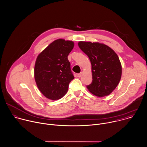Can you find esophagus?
Wrapping results in <instances>:
<instances>
[{"label":"esophagus","mask_w":147,"mask_h":147,"mask_svg":"<svg viewBox=\"0 0 147 147\" xmlns=\"http://www.w3.org/2000/svg\"><path fill=\"white\" fill-rule=\"evenodd\" d=\"M82 75H83V72H80V73L78 74H77V76H78V77H79V78H80V77H81V76H82Z\"/></svg>","instance_id":"obj_1"}]
</instances>
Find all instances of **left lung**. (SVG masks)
I'll list each match as a JSON object with an SVG mask.
<instances>
[{
  "label": "left lung",
  "instance_id": "8db88e82",
  "mask_svg": "<svg viewBox=\"0 0 147 147\" xmlns=\"http://www.w3.org/2000/svg\"><path fill=\"white\" fill-rule=\"evenodd\" d=\"M78 45L91 64L92 81L87 89L98 97L109 95L121 78L122 66L118 55L107 45L98 42L79 41Z\"/></svg>",
  "mask_w": 147,
  "mask_h": 147
}]
</instances>
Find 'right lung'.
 <instances>
[{
  "instance_id": "1",
  "label": "right lung",
  "mask_w": 147,
  "mask_h": 147,
  "mask_svg": "<svg viewBox=\"0 0 147 147\" xmlns=\"http://www.w3.org/2000/svg\"><path fill=\"white\" fill-rule=\"evenodd\" d=\"M74 47L72 41L57 39L51 43L37 56L34 79L41 92L55 100L63 97L74 76L68 56Z\"/></svg>"
}]
</instances>
